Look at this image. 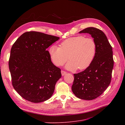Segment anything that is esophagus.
I'll list each match as a JSON object with an SVG mask.
<instances>
[{"label": "esophagus", "instance_id": "34e87169", "mask_svg": "<svg viewBox=\"0 0 125 125\" xmlns=\"http://www.w3.org/2000/svg\"><path fill=\"white\" fill-rule=\"evenodd\" d=\"M67 72L65 71H63V70H61V74H62V75H64L65 74H66Z\"/></svg>", "mask_w": 125, "mask_h": 125}]
</instances>
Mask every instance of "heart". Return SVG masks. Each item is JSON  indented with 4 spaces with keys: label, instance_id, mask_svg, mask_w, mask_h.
Listing matches in <instances>:
<instances>
[{
    "label": "heart",
    "instance_id": "heart-1",
    "mask_svg": "<svg viewBox=\"0 0 125 125\" xmlns=\"http://www.w3.org/2000/svg\"><path fill=\"white\" fill-rule=\"evenodd\" d=\"M96 51L94 39L82 35L65 39L60 43V47L52 45L49 49L51 58L56 66H62L69 59L66 68L70 70L88 67L93 60Z\"/></svg>",
    "mask_w": 125,
    "mask_h": 125
}]
</instances>
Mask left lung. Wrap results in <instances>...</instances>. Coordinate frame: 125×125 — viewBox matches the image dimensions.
<instances>
[{
    "label": "left lung",
    "mask_w": 125,
    "mask_h": 125,
    "mask_svg": "<svg viewBox=\"0 0 125 125\" xmlns=\"http://www.w3.org/2000/svg\"><path fill=\"white\" fill-rule=\"evenodd\" d=\"M80 33L91 35L96 43V51L90 66L73 74L72 91L80 99L90 100L100 96L110 83L114 63L113 49L105 34L99 29L88 27Z\"/></svg>",
    "instance_id": "left-lung-1"
}]
</instances>
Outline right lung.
<instances>
[{
  "mask_svg": "<svg viewBox=\"0 0 125 125\" xmlns=\"http://www.w3.org/2000/svg\"><path fill=\"white\" fill-rule=\"evenodd\" d=\"M60 38L36 31L25 32L13 44L9 66L13 87L24 99L39 103L53 94L61 69L47 49Z\"/></svg>",
  "mask_w": 125,
  "mask_h": 125,
  "instance_id": "obj_1",
  "label": "right lung"
}]
</instances>
